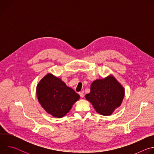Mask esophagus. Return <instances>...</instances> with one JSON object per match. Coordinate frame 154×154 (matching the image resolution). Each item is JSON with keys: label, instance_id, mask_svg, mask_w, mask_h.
Masks as SVG:
<instances>
[{"label": "esophagus", "instance_id": "esophagus-1", "mask_svg": "<svg viewBox=\"0 0 154 154\" xmlns=\"http://www.w3.org/2000/svg\"><path fill=\"white\" fill-rule=\"evenodd\" d=\"M79 95L80 96V97H83V96H84V94H83V92H79Z\"/></svg>", "mask_w": 154, "mask_h": 154}]
</instances>
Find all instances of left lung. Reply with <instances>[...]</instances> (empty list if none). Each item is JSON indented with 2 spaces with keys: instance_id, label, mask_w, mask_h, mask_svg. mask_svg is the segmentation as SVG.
<instances>
[{
  "instance_id": "left-lung-1",
  "label": "left lung",
  "mask_w": 154,
  "mask_h": 154,
  "mask_svg": "<svg viewBox=\"0 0 154 154\" xmlns=\"http://www.w3.org/2000/svg\"><path fill=\"white\" fill-rule=\"evenodd\" d=\"M90 90L85 97L96 112L103 116L111 115L121 105L125 96L124 88L112 74L95 80Z\"/></svg>"
}]
</instances>
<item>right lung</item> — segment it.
<instances>
[{"label": "right lung", "mask_w": 154, "mask_h": 154, "mask_svg": "<svg viewBox=\"0 0 154 154\" xmlns=\"http://www.w3.org/2000/svg\"><path fill=\"white\" fill-rule=\"evenodd\" d=\"M39 103L53 117L60 118L71 109L80 96L60 78L48 73L38 83L36 90Z\"/></svg>", "instance_id": "obj_1"}]
</instances>
